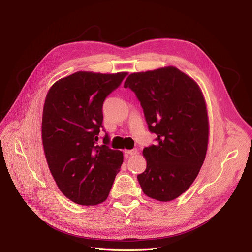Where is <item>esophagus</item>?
I'll list each match as a JSON object with an SVG mask.
<instances>
[{
    "mask_svg": "<svg viewBox=\"0 0 252 252\" xmlns=\"http://www.w3.org/2000/svg\"><path fill=\"white\" fill-rule=\"evenodd\" d=\"M138 154V150L136 149H131V150H125V155L126 156H134Z\"/></svg>",
    "mask_w": 252,
    "mask_h": 252,
    "instance_id": "1",
    "label": "esophagus"
}]
</instances>
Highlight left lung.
<instances>
[{"instance_id":"left-lung-1","label":"left lung","mask_w":252,"mask_h":252,"mask_svg":"<svg viewBox=\"0 0 252 252\" xmlns=\"http://www.w3.org/2000/svg\"><path fill=\"white\" fill-rule=\"evenodd\" d=\"M141 103L156 145L143 149V192L161 202L177 199L192 184L207 152L208 116L197 84L175 67L129 74L124 83Z\"/></svg>"}]
</instances>
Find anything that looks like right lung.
<instances>
[{
    "mask_svg": "<svg viewBox=\"0 0 252 252\" xmlns=\"http://www.w3.org/2000/svg\"><path fill=\"white\" fill-rule=\"evenodd\" d=\"M127 72H74L56 82L45 100L42 141L50 172L59 189L72 202L97 205L108 197L123 154L109 147L103 128V104Z\"/></svg>",
    "mask_w": 252,
    "mask_h": 252,
    "instance_id": "add662e5",
    "label": "right lung"
}]
</instances>
